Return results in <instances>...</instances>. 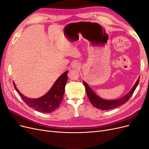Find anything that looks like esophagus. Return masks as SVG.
<instances>
[{
    "label": "esophagus",
    "mask_w": 149,
    "mask_h": 149,
    "mask_svg": "<svg viewBox=\"0 0 149 149\" xmlns=\"http://www.w3.org/2000/svg\"><path fill=\"white\" fill-rule=\"evenodd\" d=\"M72 67L75 69H79L81 67V65L78 62H74L73 64H72Z\"/></svg>",
    "instance_id": "34e87169"
}]
</instances>
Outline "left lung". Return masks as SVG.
Wrapping results in <instances>:
<instances>
[{
	"mask_svg": "<svg viewBox=\"0 0 149 149\" xmlns=\"http://www.w3.org/2000/svg\"><path fill=\"white\" fill-rule=\"evenodd\" d=\"M139 79L140 77H139L136 84L134 85V86L132 87L131 90H130L127 94H125V95L123 97L113 100H104V99L98 96L85 81H83V84L85 87L86 91V94L89 98V100L91 102L92 104L99 109L109 110L111 109H114V108H116L122 104H123L125 103L129 100L130 97L132 96V94L134 93L135 89H136L137 86L139 82Z\"/></svg>",
	"mask_w": 149,
	"mask_h": 149,
	"instance_id": "left-lung-1",
	"label": "left lung"
}]
</instances>
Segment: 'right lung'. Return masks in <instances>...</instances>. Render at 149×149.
Wrapping results in <instances>:
<instances>
[{
    "label": "right lung",
    "instance_id": "add662e5",
    "mask_svg": "<svg viewBox=\"0 0 149 149\" xmlns=\"http://www.w3.org/2000/svg\"><path fill=\"white\" fill-rule=\"evenodd\" d=\"M68 71H66L57 79L48 93L37 99H31L25 96L17 88L14 82L13 83L21 98L29 107L37 111L49 113L56 109L63 100L68 79Z\"/></svg>",
    "mask_w": 149,
    "mask_h": 149
}]
</instances>
